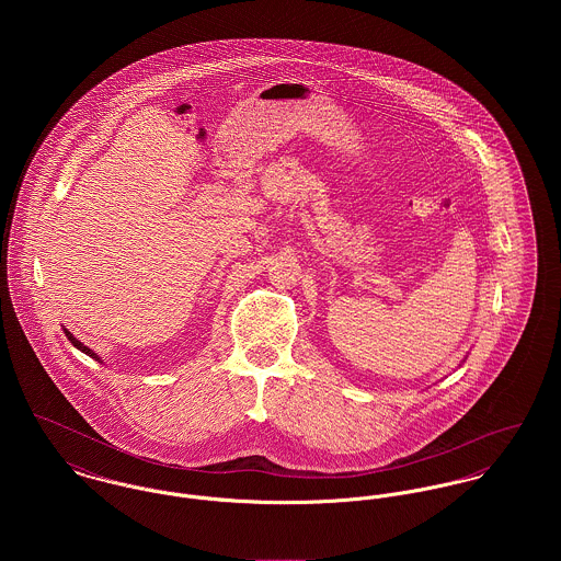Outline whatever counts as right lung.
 <instances>
[{
  "mask_svg": "<svg viewBox=\"0 0 561 561\" xmlns=\"http://www.w3.org/2000/svg\"><path fill=\"white\" fill-rule=\"evenodd\" d=\"M65 332H67V336H69V341H71V343H73V345H76V347H78V350H81V352H83V354H88V356H92V358H96V354H94V352H92V350H90V347H85V345H83V343H81V341H78V339H76V336H73V334H71V332H69V330H65ZM96 360H99V358H96Z\"/></svg>",
  "mask_w": 561,
  "mask_h": 561,
  "instance_id": "1",
  "label": "right lung"
}]
</instances>
